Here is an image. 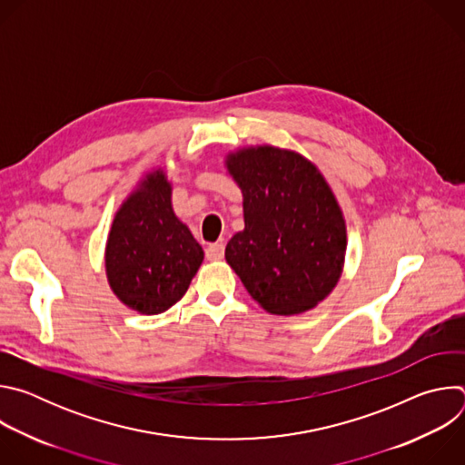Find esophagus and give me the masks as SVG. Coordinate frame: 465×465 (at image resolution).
Segmentation results:
<instances>
[{
    "label": "esophagus",
    "instance_id": "esophagus-1",
    "mask_svg": "<svg viewBox=\"0 0 465 465\" xmlns=\"http://www.w3.org/2000/svg\"><path fill=\"white\" fill-rule=\"evenodd\" d=\"M206 257L212 259V261H219L224 257V242L219 241V242H213L206 248Z\"/></svg>",
    "mask_w": 465,
    "mask_h": 465
}]
</instances>
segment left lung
I'll list each match as a JSON object with an SVG mask.
<instances>
[{
    "instance_id": "obj_1",
    "label": "left lung",
    "mask_w": 465,
    "mask_h": 465,
    "mask_svg": "<svg viewBox=\"0 0 465 465\" xmlns=\"http://www.w3.org/2000/svg\"><path fill=\"white\" fill-rule=\"evenodd\" d=\"M242 193L244 230L226 261L248 294L272 314H300L341 280L346 221L314 163L294 151L246 147L226 156Z\"/></svg>"
}]
</instances>
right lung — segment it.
<instances>
[{
	"mask_svg": "<svg viewBox=\"0 0 465 465\" xmlns=\"http://www.w3.org/2000/svg\"><path fill=\"white\" fill-rule=\"evenodd\" d=\"M171 183L149 173L117 210L104 252L114 294L142 314H160L187 291L204 250L174 215Z\"/></svg>",
	"mask_w": 465,
	"mask_h": 465,
	"instance_id": "obj_1",
	"label": "right lung"
}]
</instances>
